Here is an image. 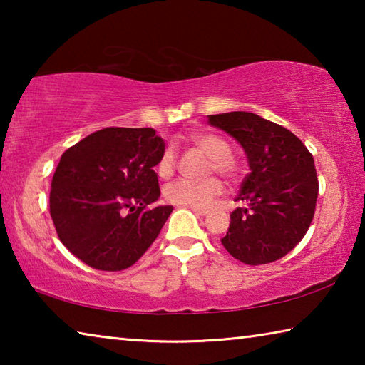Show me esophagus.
<instances>
[{
  "instance_id": "obj_1",
  "label": "esophagus",
  "mask_w": 365,
  "mask_h": 365,
  "mask_svg": "<svg viewBox=\"0 0 365 365\" xmlns=\"http://www.w3.org/2000/svg\"><path fill=\"white\" fill-rule=\"evenodd\" d=\"M188 209H191V211L200 214V215H206L209 212V207H196V206H188Z\"/></svg>"
}]
</instances>
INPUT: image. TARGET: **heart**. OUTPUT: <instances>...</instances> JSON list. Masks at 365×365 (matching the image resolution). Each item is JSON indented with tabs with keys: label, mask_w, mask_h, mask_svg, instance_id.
Returning a JSON list of instances; mask_svg holds the SVG:
<instances>
[{
	"label": "heart",
	"mask_w": 365,
	"mask_h": 365,
	"mask_svg": "<svg viewBox=\"0 0 365 365\" xmlns=\"http://www.w3.org/2000/svg\"><path fill=\"white\" fill-rule=\"evenodd\" d=\"M191 143L197 150L209 158L207 172H217L225 178L237 177V163L232 158L230 145L224 138L212 133H195L191 135ZM177 154L174 146H165L163 154L158 160V175L160 178H169L175 170ZM222 193V183L219 178L211 177L201 182H191L187 178H178V180L169 183L164 188L165 200L177 206H206L215 196Z\"/></svg>",
	"instance_id": "obj_1"
}]
</instances>
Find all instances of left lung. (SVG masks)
I'll use <instances>...</instances> for the list:
<instances>
[{
    "label": "left lung",
    "mask_w": 365,
    "mask_h": 365,
    "mask_svg": "<svg viewBox=\"0 0 365 365\" xmlns=\"http://www.w3.org/2000/svg\"><path fill=\"white\" fill-rule=\"evenodd\" d=\"M245 150L250 174L235 201L230 227L220 240L248 265L279 261L298 245L316 212L319 180L314 158L285 127L245 110L209 115Z\"/></svg>",
    "instance_id": "left-lung-1"
}]
</instances>
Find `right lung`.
<instances>
[{
	"instance_id": "obj_1",
	"label": "right lung",
	"mask_w": 365,
	"mask_h": 365,
	"mask_svg": "<svg viewBox=\"0 0 365 365\" xmlns=\"http://www.w3.org/2000/svg\"><path fill=\"white\" fill-rule=\"evenodd\" d=\"M164 141L154 128L108 127L64 151L53 175L49 214L61 242L96 270L128 269L172 212L160 196Z\"/></svg>"
}]
</instances>
